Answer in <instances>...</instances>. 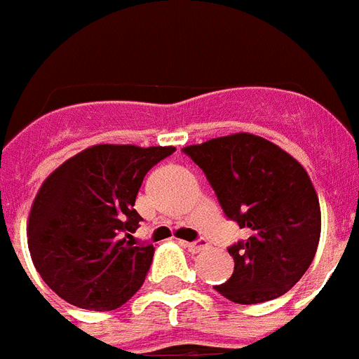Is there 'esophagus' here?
<instances>
[{
  "label": "esophagus",
  "mask_w": 359,
  "mask_h": 359,
  "mask_svg": "<svg viewBox=\"0 0 359 359\" xmlns=\"http://www.w3.org/2000/svg\"><path fill=\"white\" fill-rule=\"evenodd\" d=\"M183 246H185L189 252L196 254V252H202L203 248H208V243H205V241H198V243H183Z\"/></svg>",
  "instance_id": "34e87169"
}]
</instances>
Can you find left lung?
Wrapping results in <instances>:
<instances>
[{
  "label": "left lung",
  "instance_id": "8db88e82",
  "mask_svg": "<svg viewBox=\"0 0 359 359\" xmlns=\"http://www.w3.org/2000/svg\"><path fill=\"white\" fill-rule=\"evenodd\" d=\"M183 151L208 176L226 217L248 231V239L228 248L233 274L215 291L237 304L287 293L311 265L320 237L319 196L306 168L252 133L217 137Z\"/></svg>",
  "mask_w": 359,
  "mask_h": 359
}]
</instances>
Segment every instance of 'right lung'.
<instances>
[{"mask_svg":"<svg viewBox=\"0 0 359 359\" xmlns=\"http://www.w3.org/2000/svg\"><path fill=\"white\" fill-rule=\"evenodd\" d=\"M174 146L96 144L46 177L34 196L27 245L34 269L72 306L109 311L144 282L154 245L137 243L135 198L146 172Z\"/></svg>","mask_w":359,"mask_h":359,"instance_id":"add662e5","label":"right lung"}]
</instances>
